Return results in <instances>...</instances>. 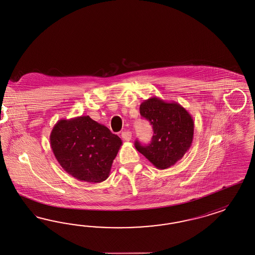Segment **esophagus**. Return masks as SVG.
Listing matches in <instances>:
<instances>
[{"instance_id":"esophagus-1","label":"esophagus","mask_w":255,"mask_h":255,"mask_svg":"<svg viewBox=\"0 0 255 255\" xmlns=\"http://www.w3.org/2000/svg\"><path fill=\"white\" fill-rule=\"evenodd\" d=\"M122 137H123V140L130 141V139L132 138V132H122Z\"/></svg>"}]
</instances>
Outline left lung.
<instances>
[{
  "instance_id": "8db88e82",
  "label": "left lung",
  "mask_w": 255,
  "mask_h": 255,
  "mask_svg": "<svg viewBox=\"0 0 255 255\" xmlns=\"http://www.w3.org/2000/svg\"><path fill=\"white\" fill-rule=\"evenodd\" d=\"M140 115L152 125L153 135L148 146L135 141L134 146L158 169H166L183 158L189 149L194 134L191 115L175 102H165L157 97L145 100Z\"/></svg>"
}]
</instances>
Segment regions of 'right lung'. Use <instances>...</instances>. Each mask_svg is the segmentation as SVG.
I'll return each mask as SVG.
<instances>
[{
	"instance_id": "add662e5",
	"label": "right lung",
	"mask_w": 255,
	"mask_h": 255,
	"mask_svg": "<svg viewBox=\"0 0 255 255\" xmlns=\"http://www.w3.org/2000/svg\"><path fill=\"white\" fill-rule=\"evenodd\" d=\"M50 142L63 169L88 183L106 181L123 145L118 135L89 116L58 121L51 132Z\"/></svg>"
}]
</instances>
